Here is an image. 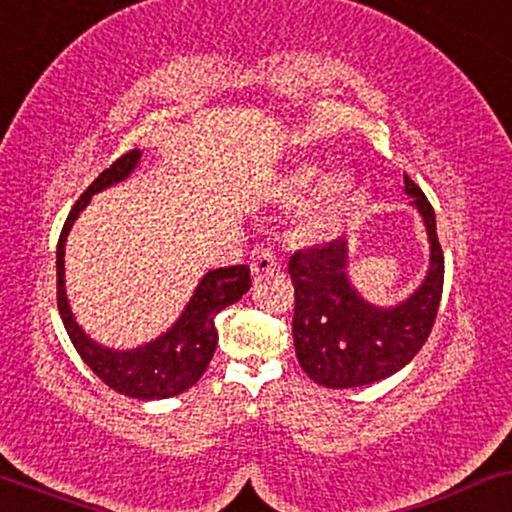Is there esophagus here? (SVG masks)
I'll list each match as a JSON object with an SVG mask.
<instances>
[{"mask_svg": "<svg viewBox=\"0 0 512 512\" xmlns=\"http://www.w3.org/2000/svg\"><path fill=\"white\" fill-rule=\"evenodd\" d=\"M277 270V258L270 249H256L254 256H251V275H254L256 282H261L263 277L272 275Z\"/></svg>", "mask_w": 512, "mask_h": 512, "instance_id": "34e87169", "label": "esophagus"}]
</instances>
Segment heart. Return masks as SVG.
I'll use <instances>...</instances> for the list:
<instances>
[{
  "instance_id": "b5f03b06",
  "label": "heart",
  "mask_w": 512,
  "mask_h": 512,
  "mask_svg": "<svg viewBox=\"0 0 512 512\" xmlns=\"http://www.w3.org/2000/svg\"><path fill=\"white\" fill-rule=\"evenodd\" d=\"M321 167L314 163H300L286 172L282 181V193L286 200H298L319 180L314 188L312 200L307 202L300 230L307 235H324L338 228L352 214V209L361 202V181L354 172L335 170L320 177Z\"/></svg>"
}]
</instances>
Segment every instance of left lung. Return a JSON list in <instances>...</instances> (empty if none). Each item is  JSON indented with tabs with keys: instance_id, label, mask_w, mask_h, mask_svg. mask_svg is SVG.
I'll list each match as a JSON object with an SVG mask.
<instances>
[{
	"instance_id": "left-lung-1",
	"label": "left lung",
	"mask_w": 512,
	"mask_h": 512,
	"mask_svg": "<svg viewBox=\"0 0 512 512\" xmlns=\"http://www.w3.org/2000/svg\"><path fill=\"white\" fill-rule=\"evenodd\" d=\"M405 193L422 214L431 244V263L419 289L396 307L363 300L347 279V240L317 244L291 256L296 289L293 345L300 368L321 387L349 389L394 375L429 338L443 296L445 256L436 233V214L415 181L403 174Z\"/></svg>"
}]
</instances>
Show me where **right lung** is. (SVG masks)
Returning <instances> with one entry per match:
<instances>
[{
	"mask_svg": "<svg viewBox=\"0 0 512 512\" xmlns=\"http://www.w3.org/2000/svg\"><path fill=\"white\" fill-rule=\"evenodd\" d=\"M142 151L132 149L111 163L86 193L76 200L69 212L65 226H62L58 251H55V270H58V310L62 324L67 328L69 340L86 366L100 377V380L118 394L130 398H142V401H158V398L177 396L181 391L191 389L205 373L209 361H212L219 333H216L214 319L223 307L233 305L240 300L251 286L249 265H230V268L209 270L181 317L167 328L156 340L146 342L135 349H109L100 342L90 340L83 328L76 324L72 307H69L65 291V242L69 230H72L76 216H79L95 193L104 188L121 184L128 179L139 165Z\"/></svg>",
	"mask_w": 512,
	"mask_h": 512,
	"instance_id": "right-lung-1",
	"label": "right lung"
}]
</instances>
